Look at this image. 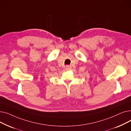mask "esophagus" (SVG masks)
I'll list each match as a JSON object with an SVG mask.
<instances>
[{
    "instance_id": "34e87169",
    "label": "esophagus",
    "mask_w": 131,
    "mask_h": 131,
    "mask_svg": "<svg viewBox=\"0 0 131 131\" xmlns=\"http://www.w3.org/2000/svg\"><path fill=\"white\" fill-rule=\"evenodd\" d=\"M65 68H66V70H69V66H66V67H65Z\"/></svg>"
}]
</instances>
